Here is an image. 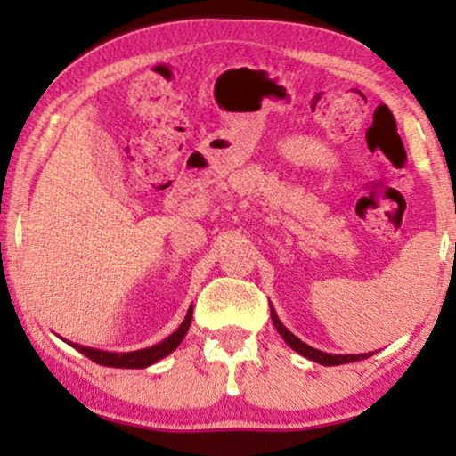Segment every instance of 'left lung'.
<instances>
[{"label": "left lung", "mask_w": 456, "mask_h": 456, "mask_svg": "<svg viewBox=\"0 0 456 456\" xmlns=\"http://www.w3.org/2000/svg\"><path fill=\"white\" fill-rule=\"evenodd\" d=\"M270 309H272V322H273V326H276L278 334L282 336L286 345H289V346L292 348V351H297L298 354H303V357H307V359H311V361H315V363H320V365H328V367H330V365H342V363H353V361L367 359V357H370V354H371V353H363V354H330V353L317 351V348L309 346V345H305V342H303L301 338H297V336L292 334L290 330L286 328L284 323L278 320L276 309H273L272 305H270Z\"/></svg>", "instance_id": "left-lung-1"}]
</instances>
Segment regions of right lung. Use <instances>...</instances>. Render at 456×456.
<instances>
[{"instance_id":"1","label":"right lung","mask_w":456,"mask_h":456,"mask_svg":"<svg viewBox=\"0 0 456 456\" xmlns=\"http://www.w3.org/2000/svg\"><path fill=\"white\" fill-rule=\"evenodd\" d=\"M191 320H192V305L186 311L184 322L180 323L176 332H172L167 338H164L158 345L141 348V351H128V353H111V351H99V348H91V346H83L77 345V342L64 340L70 345L72 348H77L78 353H83L85 357H89L91 361H95L99 365L105 367H122V370H142V367H149L153 363H158L159 359H164L170 354L172 351H176L180 342L184 340L186 332L191 328Z\"/></svg>"}]
</instances>
